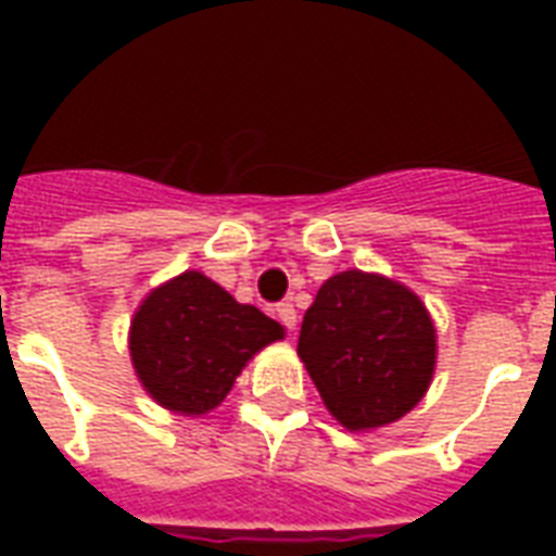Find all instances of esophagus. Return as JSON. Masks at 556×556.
<instances>
[{
    "mask_svg": "<svg viewBox=\"0 0 556 556\" xmlns=\"http://www.w3.org/2000/svg\"><path fill=\"white\" fill-rule=\"evenodd\" d=\"M274 312H277V320L282 323V326H286V329H294L296 326V308L291 303H279L277 308H274Z\"/></svg>",
    "mask_w": 556,
    "mask_h": 556,
    "instance_id": "esophagus-1",
    "label": "esophagus"
}]
</instances>
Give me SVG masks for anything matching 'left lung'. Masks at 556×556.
<instances>
[{
	"mask_svg": "<svg viewBox=\"0 0 556 556\" xmlns=\"http://www.w3.org/2000/svg\"><path fill=\"white\" fill-rule=\"evenodd\" d=\"M296 355L346 430H375L404 418L430 387L435 326L406 286L343 270L305 312Z\"/></svg>",
	"mask_w": 556,
	"mask_h": 556,
	"instance_id": "8db88e82",
	"label": "left lung"
}]
</instances>
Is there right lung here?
<instances>
[{
    "mask_svg": "<svg viewBox=\"0 0 556 556\" xmlns=\"http://www.w3.org/2000/svg\"><path fill=\"white\" fill-rule=\"evenodd\" d=\"M282 338L286 329L256 305L236 303L213 279L185 270L138 305L129 355L141 387L164 409L204 415L260 349Z\"/></svg>",
    "mask_w": 556,
    "mask_h": 556,
    "instance_id": "obj_1",
    "label": "right lung"
}]
</instances>
